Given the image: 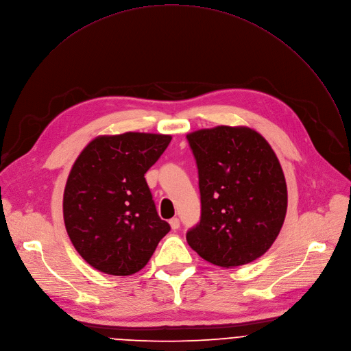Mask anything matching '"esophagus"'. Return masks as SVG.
I'll use <instances>...</instances> for the list:
<instances>
[{
    "mask_svg": "<svg viewBox=\"0 0 351 351\" xmlns=\"http://www.w3.org/2000/svg\"><path fill=\"white\" fill-rule=\"evenodd\" d=\"M169 223H170V227H171V230H178V228H180V220H178L177 217L171 219Z\"/></svg>",
    "mask_w": 351,
    "mask_h": 351,
    "instance_id": "esophagus-1",
    "label": "esophagus"
}]
</instances>
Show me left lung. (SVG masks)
Listing matches in <instances>:
<instances>
[{
	"label": "left lung",
	"instance_id": "left-lung-1",
	"mask_svg": "<svg viewBox=\"0 0 351 351\" xmlns=\"http://www.w3.org/2000/svg\"><path fill=\"white\" fill-rule=\"evenodd\" d=\"M199 171L202 216L188 245L223 268L261 257L284 226L285 176L267 139L246 125H217L186 135Z\"/></svg>",
	"mask_w": 351,
	"mask_h": 351
}]
</instances>
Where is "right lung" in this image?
<instances>
[{"label":"right lung","instance_id":"1","mask_svg":"<svg viewBox=\"0 0 351 351\" xmlns=\"http://www.w3.org/2000/svg\"><path fill=\"white\" fill-rule=\"evenodd\" d=\"M171 135H99L82 151L63 192V220L77 253L95 269L127 276L143 269L170 231L145 173Z\"/></svg>","mask_w":351,"mask_h":351}]
</instances>
